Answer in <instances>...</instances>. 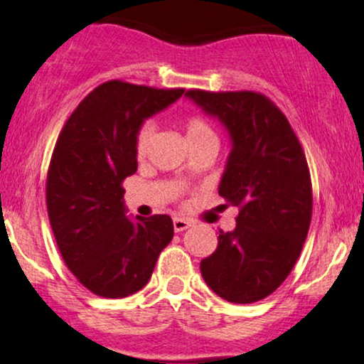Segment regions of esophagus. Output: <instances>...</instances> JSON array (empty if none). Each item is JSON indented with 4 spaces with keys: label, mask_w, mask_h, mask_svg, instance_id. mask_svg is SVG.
Segmentation results:
<instances>
[{
    "label": "esophagus",
    "mask_w": 364,
    "mask_h": 364,
    "mask_svg": "<svg viewBox=\"0 0 364 364\" xmlns=\"http://www.w3.org/2000/svg\"><path fill=\"white\" fill-rule=\"evenodd\" d=\"M173 225H174V231L181 232V231H185V229L190 228L191 220L183 219V217H174V219H173Z\"/></svg>",
    "instance_id": "34e87169"
}]
</instances>
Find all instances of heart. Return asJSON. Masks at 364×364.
Segmentation results:
<instances>
[{
  "label": "heart",
  "mask_w": 364,
  "mask_h": 364,
  "mask_svg": "<svg viewBox=\"0 0 364 364\" xmlns=\"http://www.w3.org/2000/svg\"><path fill=\"white\" fill-rule=\"evenodd\" d=\"M150 136H152V124L145 123L144 127L139 129V135H136V154L141 156L147 150V145L150 141ZM205 136H214V132H212L210 127L205 123L203 119L200 118H190L186 121V139L190 140H198V139H205Z\"/></svg>",
  "instance_id": "b5f03b06"
}]
</instances>
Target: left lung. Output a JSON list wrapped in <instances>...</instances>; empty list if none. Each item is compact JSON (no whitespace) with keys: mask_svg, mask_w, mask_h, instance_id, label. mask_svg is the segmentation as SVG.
Masks as SVG:
<instances>
[{"mask_svg":"<svg viewBox=\"0 0 364 364\" xmlns=\"http://www.w3.org/2000/svg\"><path fill=\"white\" fill-rule=\"evenodd\" d=\"M231 141L219 195L240 208L235 231L219 232L200 263L203 281L225 301H260L277 289L301 253L311 220V179L289 121L257 92L188 90Z\"/></svg>","mask_w":364,"mask_h":364,"instance_id":"obj_1","label":"left lung"}]
</instances>
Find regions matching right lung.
Here are the masks:
<instances>
[{"label":"right lung","instance_id":"obj_1","mask_svg":"<svg viewBox=\"0 0 364 364\" xmlns=\"http://www.w3.org/2000/svg\"><path fill=\"white\" fill-rule=\"evenodd\" d=\"M183 92L106 82L78 104L58 136L46 186L49 223L66 267L102 298L140 291L174 236L169 215H127L121 183L139 166L141 124Z\"/></svg>","mask_w":364,"mask_h":364}]
</instances>
